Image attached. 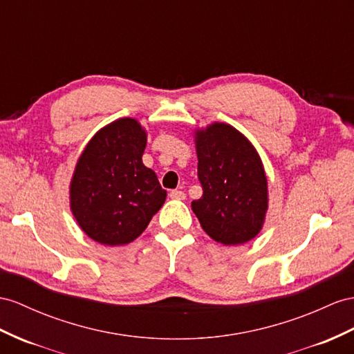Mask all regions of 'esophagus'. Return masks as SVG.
Instances as JSON below:
<instances>
[{
  "instance_id": "34e87169",
  "label": "esophagus",
  "mask_w": 354,
  "mask_h": 354,
  "mask_svg": "<svg viewBox=\"0 0 354 354\" xmlns=\"http://www.w3.org/2000/svg\"><path fill=\"white\" fill-rule=\"evenodd\" d=\"M170 198H175V201H184L185 193L180 192V189H171L170 192Z\"/></svg>"
}]
</instances>
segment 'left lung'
<instances>
[{"label": "left lung", "instance_id": "8db88e82", "mask_svg": "<svg viewBox=\"0 0 354 354\" xmlns=\"http://www.w3.org/2000/svg\"><path fill=\"white\" fill-rule=\"evenodd\" d=\"M203 196L192 202L202 229L224 245L257 236L268 211V179L257 151L234 127L215 122L196 131Z\"/></svg>", "mask_w": 354, "mask_h": 354}]
</instances>
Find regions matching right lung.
Here are the masks:
<instances>
[{
  "mask_svg": "<svg viewBox=\"0 0 354 354\" xmlns=\"http://www.w3.org/2000/svg\"><path fill=\"white\" fill-rule=\"evenodd\" d=\"M147 131L121 118L97 131L80 156L70 184V207L91 239L130 243L166 201L156 171L142 162Z\"/></svg>",
  "mask_w": 354,
  "mask_h": 354,
  "instance_id": "right-lung-1",
  "label": "right lung"
}]
</instances>
